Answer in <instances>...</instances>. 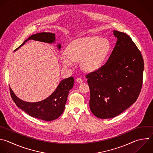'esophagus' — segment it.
Here are the masks:
<instances>
[{"mask_svg": "<svg viewBox=\"0 0 153 153\" xmlns=\"http://www.w3.org/2000/svg\"><path fill=\"white\" fill-rule=\"evenodd\" d=\"M76 81H77V82H78V83H81V82H82V81H83L82 79L81 78H77V79H76Z\"/></svg>", "mask_w": 153, "mask_h": 153, "instance_id": "1", "label": "esophagus"}]
</instances>
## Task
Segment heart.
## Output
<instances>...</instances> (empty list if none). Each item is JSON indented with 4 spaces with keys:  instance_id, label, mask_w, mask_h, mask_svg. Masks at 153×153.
Returning <instances> with one entry per match:
<instances>
[{
    "instance_id": "b5f03b06",
    "label": "heart",
    "mask_w": 153,
    "mask_h": 153,
    "mask_svg": "<svg viewBox=\"0 0 153 153\" xmlns=\"http://www.w3.org/2000/svg\"><path fill=\"white\" fill-rule=\"evenodd\" d=\"M108 42L97 36H86L73 41L60 57L63 65L71 66L74 61H80L85 71L97 69L102 64L109 52Z\"/></svg>"
}]
</instances>
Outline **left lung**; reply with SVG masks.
Wrapping results in <instances>:
<instances>
[{
    "label": "left lung",
    "mask_w": 153,
    "mask_h": 153,
    "mask_svg": "<svg viewBox=\"0 0 153 153\" xmlns=\"http://www.w3.org/2000/svg\"><path fill=\"white\" fill-rule=\"evenodd\" d=\"M117 38L106 63L85 75L90 88V108L99 118L120 114L137 100L141 90L144 63L140 51L127 34Z\"/></svg>",
    "instance_id": "obj_1"
}]
</instances>
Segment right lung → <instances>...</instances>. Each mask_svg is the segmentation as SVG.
I'll return each mask as SVG.
<instances>
[{
  "instance_id": "add662e5",
  "label": "right lung",
  "mask_w": 153,
  "mask_h": 153,
  "mask_svg": "<svg viewBox=\"0 0 153 153\" xmlns=\"http://www.w3.org/2000/svg\"><path fill=\"white\" fill-rule=\"evenodd\" d=\"M30 39L47 43H53L55 41V34L49 32L39 33L32 35L27 39L19 47ZM60 49L61 45H58ZM16 49V50H17ZM74 79L72 76L62 80L56 90L44 100L30 103L25 102L14 94L10 87L11 96L16 105L30 116L47 121H50L59 118L63 112L69 90L73 87Z\"/></svg>"
}]
</instances>
